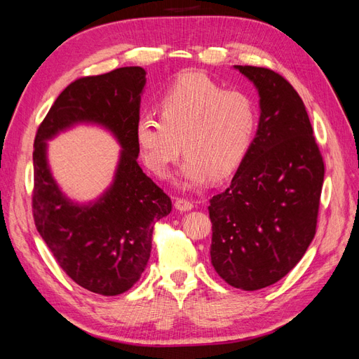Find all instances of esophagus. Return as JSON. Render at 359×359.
Masks as SVG:
<instances>
[{
  "mask_svg": "<svg viewBox=\"0 0 359 359\" xmlns=\"http://www.w3.org/2000/svg\"><path fill=\"white\" fill-rule=\"evenodd\" d=\"M175 208L180 210V211H190V210H193V202L189 201V199L178 198L175 201Z\"/></svg>",
  "mask_w": 359,
  "mask_h": 359,
  "instance_id": "1",
  "label": "esophagus"
}]
</instances>
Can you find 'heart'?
Masks as SVG:
<instances>
[{
  "mask_svg": "<svg viewBox=\"0 0 359 359\" xmlns=\"http://www.w3.org/2000/svg\"><path fill=\"white\" fill-rule=\"evenodd\" d=\"M158 115L136 121L139 154L156 177L166 178L184 151L180 182L186 187L232 175L255 142V100L244 91L226 90L205 73L180 76L163 94Z\"/></svg>",
  "mask_w": 359,
  "mask_h": 359,
  "instance_id": "heart-1",
  "label": "heart"
}]
</instances>
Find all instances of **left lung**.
Returning <instances> with one entry per match:
<instances>
[{"label":"left lung","mask_w":359,"mask_h":359,"mask_svg":"<svg viewBox=\"0 0 359 359\" xmlns=\"http://www.w3.org/2000/svg\"><path fill=\"white\" fill-rule=\"evenodd\" d=\"M235 67L259 91V128L231 186L210 199V253L227 285L257 290L277 283L307 252L325 165L295 88L274 70Z\"/></svg>","instance_id":"left-lung-1"}]
</instances>
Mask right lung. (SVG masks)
Returning <instances> with one entry per match:
<instances>
[{"instance_id": "right-lung-1", "label": "right lung", "mask_w": 359, "mask_h": 359, "mask_svg": "<svg viewBox=\"0 0 359 359\" xmlns=\"http://www.w3.org/2000/svg\"><path fill=\"white\" fill-rule=\"evenodd\" d=\"M145 74L142 67H121L76 79L57 97L34 139L31 206L37 231L74 283L104 297L119 295L140 278L154 224L172 210L170 198L137 163L135 126ZM81 121L107 126L123 147L113 187L82 207L66 200L50 177L44 142Z\"/></svg>"}]
</instances>
